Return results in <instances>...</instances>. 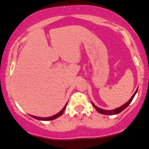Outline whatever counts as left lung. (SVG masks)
I'll return each mask as SVG.
<instances>
[{
    "label": "left lung",
    "mask_w": 149,
    "mask_h": 149,
    "mask_svg": "<svg viewBox=\"0 0 149 149\" xmlns=\"http://www.w3.org/2000/svg\"><path fill=\"white\" fill-rule=\"evenodd\" d=\"M137 91H138V88L136 89V91L135 93H134V95H132V97L130 98V100L128 101L127 103H126L124 105H123V106H120V107H119V108H117V109H113V110H110V111L104 110V109H100V108L95 106L93 103H92V105H93V107L95 108V110H96L97 111H98V113H101V114H104V115H115V114H118V113H119L121 112L122 111L124 110V109H126V107H128V105L131 103V101H132L133 98H134V96H135V95H136V93Z\"/></svg>",
    "instance_id": "obj_1"
}]
</instances>
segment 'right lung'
Returning a JSON list of instances; mask_svg holds the SVG:
<instances>
[{
    "instance_id": "add662e5",
    "label": "right lung",
    "mask_w": 149,
    "mask_h": 149,
    "mask_svg": "<svg viewBox=\"0 0 149 149\" xmlns=\"http://www.w3.org/2000/svg\"><path fill=\"white\" fill-rule=\"evenodd\" d=\"M67 106V103L65 105V106L63 107V109H62L61 111L60 112L58 113L57 114H56V115L53 116H50V117H46V118H40V117H37V116H32L33 118H36V119H38V120H54V119H56V118H58V117H59L60 116H61L63 113L64 111H65V107H66Z\"/></svg>"
}]
</instances>
